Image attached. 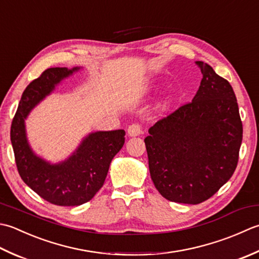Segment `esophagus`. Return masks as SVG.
I'll use <instances>...</instances> for the list:
<instances>
[{"label": "esophagus", "mask_w": 259, "mask_h": 259, "mask_svg": "<svg viewBox=\"0 0 259 259\" xmlns=\"http://www.w3.org/2000/svg\"><path fill=\"white\" fill-rule=\"evenodd\" d=\"M141 133H142V127L140 124H132L128 126V128H127L128 136H131V137L139 136Z\"/></svg>", "instance_id": "34e87169"}]
</instances>
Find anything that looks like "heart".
Wrapping results in <instances>:
<instances>
[{
    "label": "heart",
    "mask_w": 259,
    "mask_h": 259,
    "mask_svg": "<svg viewBox=\"0 0 259 259\" xmlns=\"http://www.w3.org/2000/svg\"><path fill=\"white\" fill-rule=\"evenodd\" d=\"M170 104H171V98H170V97H166V98L163 99L162 102L159 104V108H160L161 110H164V109H166L168 106H170Z\"/></svg>",
    "instance_id": "1"
}]
</instances>
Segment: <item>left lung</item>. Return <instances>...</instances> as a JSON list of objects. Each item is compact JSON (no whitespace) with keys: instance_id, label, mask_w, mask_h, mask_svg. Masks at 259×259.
<instances>
[{"instance_id":"1","label":"left lung","mask_w":259,"mask_h":259,"mask_svg":"<svg viewBox=\"0 0 259 259\" xmlns=\"http://www.w3.org/2000/svg\"><path fill=\"white\" fill-rule=\"evenodd\" d=\"M196 63L202 79L192 102L157 120L144 140L157 191L188 204L205 201L229 180L242 141L233 87L208 63Z\"/></svg>"}]
</instances>
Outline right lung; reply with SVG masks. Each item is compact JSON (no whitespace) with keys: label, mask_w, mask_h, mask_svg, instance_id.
Listing matches in <instances>:
<instances>
[{"label":"right lung","mask_w":259,"mask_h":259,"mask_svg":"<svg viewBox=\"0 0 259 259\" xmlns=\"http://www.w3.org/2000/svg\"><path fill=\"white\" fill-rule=\"evenodd\" d=\"M80 68H49L22 94L11 125V143L19 174L26 186L52 204L73 207L92 200L103 187L109 164L125 143V131L95 132L66 161L50 164L36 156L26 140L24 119L63 78Z\"/></svg>","instance_id":"obj_1"}]
</instances>
